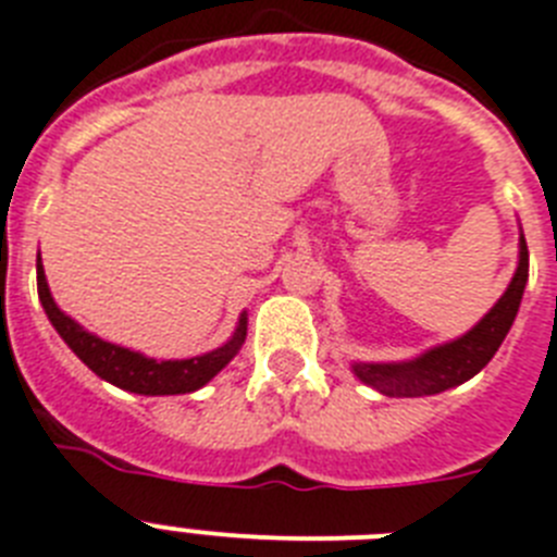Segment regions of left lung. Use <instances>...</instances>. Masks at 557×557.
<instances>
[{
    "label": "left lung",
    "mask_w": 557,
    "mask_h": 557,
    "mask_svg": "<svg viewBox=\"0 0 557 557\" xmlns=\"http://www.w3.org/2000/svg\"><path fill=\"white\" fill-rule=\"evenodd\" d=\"M521 250H518V270L509 282L507 293L495 301V307L478 321L470 333H463L455 342L441 344L433 350L421 352L412 361H395V364H352L358 379L372 389L389 395V398H418V395H435L449 387H458L463 381L484 370L490 358L498 352L500 342L507 338L509 327L521 307L523 287L530 278V250L521 233Z\"/></svg>",
    "instance_id": "8db88e82"
}]
</instances>
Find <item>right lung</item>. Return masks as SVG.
Instances as JSON below:
<instances>
[{
  "label": "right lung",
  "instance_id": "1",
  "mask_svg": "<svg viewBox=\"0 0 557 557\" xmlns=\"http://www.w3.org/2000/svg\"><path fill=\"white\" fill-rule=\"evenodd\" d=\"M36 287H39V301L48 312L50 324L57 327L62 335L64 344L71 347L76 356L85 361L99 379L110 381L113 387L127 389V393L139 395H178V393H193V389L205 387L207 381L213 379L215 372H222L224 367L233 361L247 335V312H242L238 327L227 344H222L219 350L205 352L196 358H182V361H156L141 352H133L119 344L102 342L99 335L87 333L82 324L64 315L57 307L53 296H50L48 278H45V268L41 259L36 261Z\"/></svg>",
  "mask_w": 557,
  "mask_h": 557
}]
</instances>
